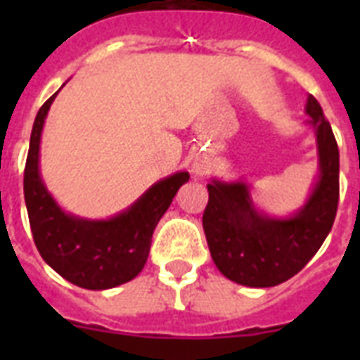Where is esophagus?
<instances>
[{"label":"esophagus","mask_w":360,"mask_h":360,"mask_svg":"<svg viewBox=\"0 0 360 360\" xmlns=\"http://www.w3.org/2000/svg\"><path fill=\"white\" fill-rule=\"evenodd\" d=\"M192 172L200 177L203 175H209L213 172V162H211V158L207 155H196V158L192 160Z\"/></svg>","instance_id":"34e87169"}]
</instances>
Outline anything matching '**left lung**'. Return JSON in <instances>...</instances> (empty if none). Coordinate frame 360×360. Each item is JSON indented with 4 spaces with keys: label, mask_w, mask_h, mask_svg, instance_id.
<instances>
[{
    "label": "left lung",
    "mask_w": 360,
    "mask_h": 360,
    "mask_svg": "<svg viewBox=\"0 0 360 360\" xmlns=\"http://www.w3.org/2000/svg\"><path fill=\"white\" fill-rule=\"evenodd\" d=\"M304 121L316 138L318 175L301 207L274 217L257 207L246 181L213 179L203 231L214 265L246 288H273L295 276L329 236L338 207L340 155L329 121L308 95Z\"/></svg>",
    "instance_id": "1"
}]
</instances>
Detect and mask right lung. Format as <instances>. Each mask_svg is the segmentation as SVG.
Returning <instances> with one entry per match:
<instances>
[{
  "instance_id": "add662e5",
  "label": "right lung",
  "mask_w": 360,
  "mask_h": 360,
  "mask_svg": "<svg viewBox=\"0 0 360 360\" xmlns=\"http://www.w3.org/2000/svg\"><path fill=\"white\" fill-rule=\"evenodd\" d=\"M58 93L42 104L31 130L24 172L31 231L42 259L70 284L84 290H110L141 273L158 220L191 175L175 172L157 181L132 205L110 219H84L65 211L41 175L42 129Z\"/></svg>"
}]
</instances>
